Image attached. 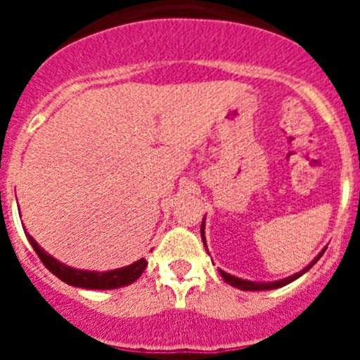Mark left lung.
I'll use <instances>...</instances> for the list:
<instances>
[{"label":"left lung","instance_id":"left-lung-1","mask_svg":"<svg viewBox=\"0 0 360 360\" xmlns=\"http://www.w3.org/2000/svg\"><path fill=\"white\" fill-rule=\"evenodd\" d=\"M202 240H203V245H205V236H203V221H202ZM324 252V250H323ZM323 252L319 254V256L314 259V262L310 263V265L307 266V269H303L301 272H297V274L290 276V278H285L281 279V281H272V283H256V281H247V279H240V278H234V276L227 274V272H224V270H219V274H221V278H224L225 283H229L231 287H236L240 288V290H272V288H279V287H285V285H288V283H292L294 279H297L299 276H303L304 272H307L308 269H311V265L314 263H317V259H319L321 256H323Z\"/></svg>","mask_w":360,"mask_h":360}]
</instances>
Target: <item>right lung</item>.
<instances>
[{"instance_id":"right-lung-1","label":"right lung","mask_w":360,"mask_h":360,"mask_svg":"<svg viewBox=\"0 0 360 360\" xmlns=\"http://www.w3.org/2000/svg\"><path fill=\"white\" fill-rule=\"evenodd\" d=\"M28 241H30V245L34 247L36 254L39 256L41 262H43V265L46 266L53 276H57L61 281L68 283L72 287L94 288V290H110V288L126 287V285H131L133 281H136V279L141 278L142 272H144L146 266H148V262L142 257V259L131 263V265L122 266V269L117 270H108V272H90V270L70 269V266L63 265V263H59L57 259H53L52 256H49V254L44 252L32 236H28Z\"/></svg>"}]
</instances>
